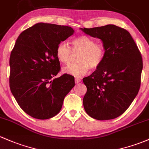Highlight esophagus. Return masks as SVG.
Here are the masks:
<instances>
[{"label":"esophagus","mask_w":149,"mask_h":149,"mask_svg":"<svg viewBox=\"0 0 149 149\" xmlns=\"http://www.w3.org/2000/svg\"><path fill=\"white\" fill-rule=\"evenodd\" d=\"M81 78H79V77H76L75 78V79H74V81H75V83H76V84H77V83H79V82H80L81 81Z\"/></svg>","instance_id":"obj_1"}]
</instances>
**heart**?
Segmentation results:
<instances>
[{"label": "heart", "instance_id": "heart-1", "mask_svg": "<svg viewBox=\"0 0 149 149\" xmlns=\"http://www.w3.org/2000/svg\"><path fill=\"white\" fill-rule=\"evenodd\" d=\"M72 43V48L64 41L56 47L57 60L64 65H68L74 54L79 53L77 57V62L65 68L64 72L78 77L85 74L90 68L95 70L100 68L105 55V47L102 43L95 42L93 38L87 36L77 37Z\"/></svg>", "mask_w": 149, "mask_h": 149}]
</instances>
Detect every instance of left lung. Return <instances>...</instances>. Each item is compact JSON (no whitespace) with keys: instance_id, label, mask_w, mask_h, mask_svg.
I'll use <instances>...</instances> for the list:
<instances>
[{"instance_id":"1","label":"left lung","mask_w":149,"mask_h":149,"mask_svg":"<svg viewBox=\"0 0 149 149\" xmlns=\"http://www.w3.org/2000/svg\"><path fill=\"white\" fill-rule=\"evenodd\" d=\"M100 39L105 47L104 59L92 74L83 79L87 93L84 110L97 120L118 117L129 108L141 85L143 61L130 33L114 25L80 28Z\"/></svg>"}]
</instances>
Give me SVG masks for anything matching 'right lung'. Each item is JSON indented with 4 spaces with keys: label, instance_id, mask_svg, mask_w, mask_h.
I'll return each mask as SVG.
<instances>
[{
    "label": "right lung",
    "instance_id": "1",
    "mask_svg": "<svg viewBox=\"0 0 149 149\" xmlns=\"http://www.w3.org/2000/svg\"><path fill=\"white\" fill-rule=\"evenodd\" d=\"M69 26L37 23L17 38L10 57V91L20 108L30 116L47 119L60 112L74 78L60 70L56 47L71 36Z\"/></svg>",
    "mask_w": 149,
    "mask_h": 149
}]
</instances>
